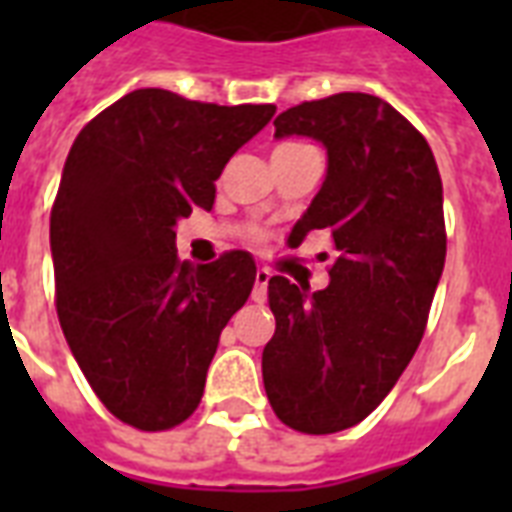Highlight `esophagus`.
Instances as JSON below:
<instances>
[{"label":"esophagus","mask_w":512,"mask_h":512,"mask_svg":"<svg viewBox=\"0 0 512 512\" xmlns=\"http://www.w3.org/2000/svg\"><path fill=\"white\" fill-rule=\"evenodd\" d=\"M268 281H271V271L265 268H257L255 273V289H252V300L263 305L268 300Z\"/></svg>","instance_id":"1"}]
</instances>
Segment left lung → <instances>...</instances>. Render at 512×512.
I'll return each instance as SVG.
<instances>
[{
    "label": "left lung",
    "instance_id": "8db88e82",
    "mask_svg": "<svg viewBox=\"0 0 512 512\" xmlns=\"http://www.w3.org/2000/svg\"><path fill=\"white\" fill-rule=\"evenodd\" d=\"M273 127V138L327 151V177L289 244L327 228L337 257L319 292L268 281L276 332L263 382L284 425L324 436L369 417L420 345L446 260L444 188L425 138L366 92L300 103Z\"/></svg>",
    "mask_w": 512,
    "mask_h": 512
}]
</instances>
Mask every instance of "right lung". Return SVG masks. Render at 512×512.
<instances>
[{
    "mask_svg": "<svg viewBox=\"0 0 512 512\" xmlns=\"http://www.w3.org/2000/svg\"><path fill=\"white\" fill-rule=\"evenodd\" d=\"M276 106H215L135 90L68 151L50 215L55 305L95 396L138 430L188 420L220 332L255 284L249 252L177 260L175 228L212 209L215 180Z\"/></svg>",
    "mask_w": 512,
    "mask_h": 512,
    "instance_id": "right-lung-1",
    "label": "right lung"
}]
</instances>
